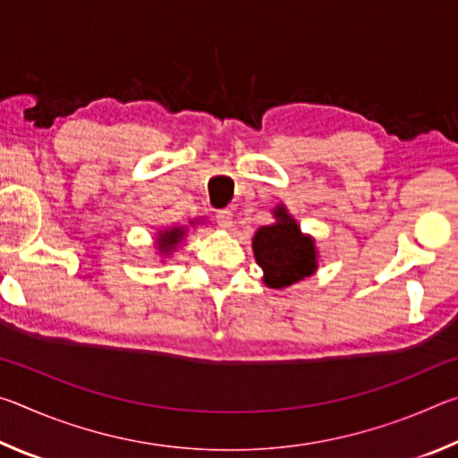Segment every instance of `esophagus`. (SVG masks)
<instances>
[{
  "mask_svg": "<svg viewBox=\"0 0 458 458\" xmlns=\"http://www.w3.org/2000/svg\"><path fill=\"white\" fill-rule=\"evenodd\" d=\"M216 224H218L220 228H230L232 226V212L230 210L216 212Z\"/></svg>",
  "mask_w": 458,
  "mask_h": 458,
  "instance_id": "esophagus-1",
  "label": "esophagus"
}]
</instances>
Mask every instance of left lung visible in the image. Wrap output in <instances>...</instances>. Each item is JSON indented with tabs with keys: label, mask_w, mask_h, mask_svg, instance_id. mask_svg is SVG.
<instances>
[{
	"label": "left lung",
	"mask_w": 458,
	"mask_h": 458,
	"mask_svg": "<svg viewBox=\"0 0 458 458\" xmlns=\"http://www.w3.org/2000/svg\"><path fill=\"white\" fill-rule=\"evenodd\" d=\"M273 214L276 222L257 230L252 250L259 267L265 270V284L270 289H284L315 273L317 248L315 240L301 232L284 206L275 208Z\"/></svg>",
	"instance_id": "left-lung-1"
}]
</instances>
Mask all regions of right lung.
<instances>
[{
	"mask_svg": "<svg viewBox=\"0 0 458 458\" xmlns=\"http://www.w3.org/2000/svg\"><path fill=\"white\" fill-rule=\"evenodd\" d=\"M185 236V228L183 226H174L169 230H164L157 234V248L161 254H169L174 248L182 242Z\"/></svg>",
	"mask_w": 458,
	"mask_h": 458,
	"instance_id": "add662e5",
	"label": "right lung"
}]
</instances>
